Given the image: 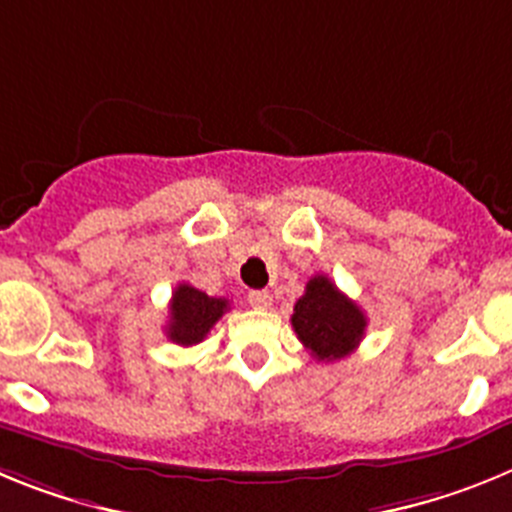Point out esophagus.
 <instances>
[{"instance_id": "esophagus-1", "label": "esophagus", "mask_w": 512, "mask_h": 512, "mask_svg": "<svg viewBox=\"0 0 512 512\" xmlns=\"http://www.w3.org/2000/svg\"><path fill=\"white\" fill-rule=\"evenodd\" d=\"M248 305L266 310V307L271 305V295L266 292V289H253V292H248Z\"/></svg>"}]
</instances>
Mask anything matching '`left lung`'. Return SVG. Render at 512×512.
Segmentation results:
<instances>
[{"instance_id":"8db88e82","label":"left lung","mask_w":512,"mask_h":512,"mask_svg":"<svg viewBox=\"0 0 512 512\" xmlns=\"http://www.w3.org/2000/svg\"><path fill=\"white\" fill-rule=\"evenodd\" d=\"M292 328L302 346L318 361H336L348 356L364 338L366 318L354 300H348L328 277L318 274L295 302Z\"/></svg>"}]
</instances>
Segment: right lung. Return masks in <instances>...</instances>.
Wrapping results in <instances>:
<instances>
[{"label":"right lung","instance_id":"obj_1","mask_svg":"<svg viewBox=\"0 0 512 512\" xmlns=\"http://www.w3.org/2000/svg\"><path fill=\"white\" fill-rule=\"evenodd\" d=\"M228 310L230 300L225 297H210L192 284H179L171 295L166 336L179 346H194L205 341L212 325Z\"/></svg>","mask_w":512,"mask_h":512}]
</instances>
